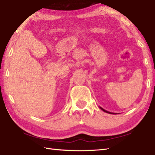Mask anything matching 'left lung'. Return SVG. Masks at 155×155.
Listing matches in <instances>:
<instances>
[{"label":"left lung","mask_w":155,"mask_h":155,"mask_svg":"<svg viewBox=\"0 0 155 155\" xmlns=\"http://www.w3.org/2000/svg\"><path fill=\"white\" fill-rule=\"evenodd\" d=\"M99 108L101 109V110L104 111V112H106V113H108V114H116V113H112V112H110V111H107V110H105L104 109H103V108L101 107H99Z\"/></svg>","instance_id":"1"}]
</instances>
